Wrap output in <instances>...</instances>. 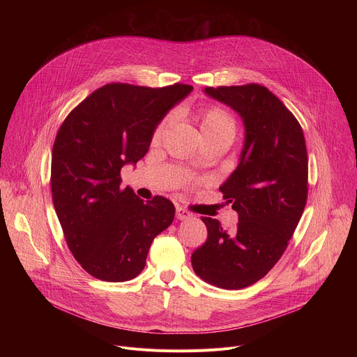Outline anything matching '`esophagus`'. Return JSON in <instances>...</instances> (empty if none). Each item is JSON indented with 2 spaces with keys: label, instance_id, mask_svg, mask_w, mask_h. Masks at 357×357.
<instances>
[{
  "label": "esophagus",
  "instance_id": "34e87169",
  "mask_svg": "<svg viewBox=\"0 0 357 357\" xmlns=\"http://www.w3.org/2000/svg\"><path fill=\"white\" fill-rule=\"evenodd\" d=\"M192 218V213L188 212L186 209L183 208H176V219L178 220H188Z\"/></svg>",
  "mask_w": 357,
  "mask_h": 357
}]
</instances>
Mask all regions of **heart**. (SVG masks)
<instances>
[{"instance_id": "1", "label": "heart", "mask_w": 357, "mask_h": 357, "mask_svg": "<svg viewBox=\"0 0 357 357\" xmlns=\"http://www.w3.org/2000/svg\"><path fill=\"white\" fill-rule=\"evenodd\" d=\"M169 121V119H165L158 128L155 130L154 138L158 139L164 130L167 123ZM199 128L202 132L203 138H225V139H230L233 141L234 135H236V121L231 117V114L229 112H226L222 107H209L206 110H203L200 113V121H199Z\"/></svg>"}]
</instances>
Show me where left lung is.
<instances>
[{
  "label": "left lung",
  "mask_w": 357,
  "mask_h": 357,
  "mask_svg": "<svg viewBox=\"0 0 357 357\" xmlns=\"http://www.w3.org/2000/svg\"><path fill=\"white\" fill-rule=\"evenodd\" d=\"M234 110L244 126L238 165L219 188L238 215L236 230L202 218L208 240L192 254L197 277L240 289L261 280L281 259L308 193V154L294 114L260 84L203 89Z\"/></svg>",
  "instance_id": "8db88e82"
}]
</instances>
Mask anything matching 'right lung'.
I'll return each instance as SVG.
<instances>
[{
    "instance_id": "right-lung-1",
    "label": "right lung",
    "mask_w": 357,
    "mask_h": 357,
    "mask_svg": "<svg viewBox=\"0 0 357 357\" xmlns=\"http://www.w3.org/2000/svg\"><path fill=\"white\" fill-rule=\"evenodd\" d=\"M189 84L151 89L112 83L93 91L66 117L54 149L50 186L68 245L93 277L123 282L145 267L146 254L175 218L162 196L144 202L121 188L124 165H135Z\"/></svg>"
}]
</instances>
